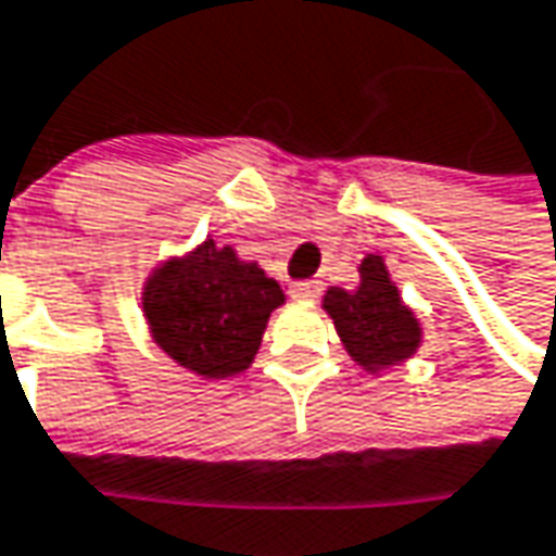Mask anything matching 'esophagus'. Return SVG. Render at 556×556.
<instances>
[{"mask_svg":"<svg viewBox=\"0 0 556 556\" xmlns=\"http://www.w3.org/2000/svg\"><path fill=\"white\" fill-rule=\"evenodd\" d=\"M291 293L296 300H316L321 293V285L319 281H296L291 288Z\"/></svg>","mask_w":556,"mask_h":556,"instance_id":"34e87169","label":"esophagus"}]
</instances>
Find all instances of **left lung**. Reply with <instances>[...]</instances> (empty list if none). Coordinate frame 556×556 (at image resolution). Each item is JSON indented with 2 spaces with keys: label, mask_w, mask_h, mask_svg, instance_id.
I'll return each instance as SVG.
<instances>
[{
  "label": "left lung",
  "mask_w": 556,
  "mask_h": 556,
  "mask_svg": "<svg viewBox=\"0 0 556 556\" xmlns=\"http://www.w3.org/2000/svg\"><path fill=\"white\" fill-rule=\"evenodd\" d=\"M359 281L353 288H328L321 309L334 321V331L348 356L369 375H381L413 359L426 328L416 309L403 300L397 281L381 253H366L356 265Z\"/></svg>",
  "instance_id": "1"
}]
</instances>
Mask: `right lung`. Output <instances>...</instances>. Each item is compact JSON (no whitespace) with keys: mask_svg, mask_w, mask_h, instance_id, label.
Listing matches in <instances>:
<instances>
[{"mask_svg":"<svg viewBox=\"0 0 556 556\" xmlns=\"http://www.w3.org/2000/svg\"><path fill=\"white\" fill-rule=\"evenodd\" d=\"M281 285L256 260L208 235L150 268L140 309L153 344L184 372L218 381L247 372L260 353L268 316L285 306Z\"/></svg>","mask_w":556,"mask_h":556,"instance_id":"obj_1","label":"right lung"}]
</instances>
